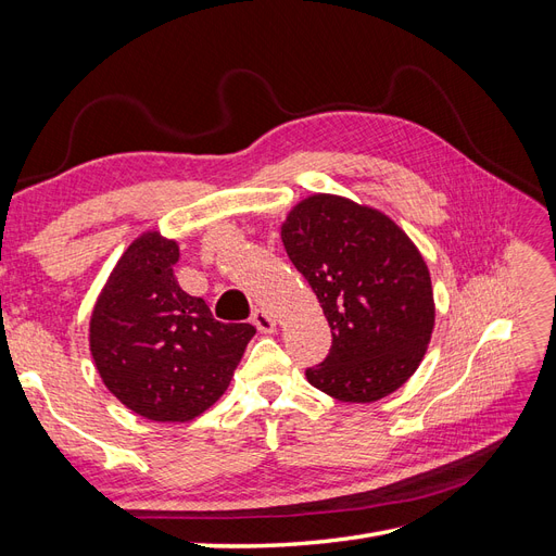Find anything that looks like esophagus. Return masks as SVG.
Returning <instances> with one entry per match:
<instances>
[{"label": "esophagus", "mask_w": 556, "mask_h": 556, "mask_svg": "<svg viewBox=\"0 0 556 556\" xmlns=\"http://www.w3.org/2000/svg\"><path fill=\"white\" fill-rule=\"evenodd\" d=\"M252 325H255L262 333H274L276 331V319L271 317V313L264 311V308H257L255 313H252Z\"/></svg>", "instance_id": "34e87169"}]
</instances>
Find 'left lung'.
Here are the masks:
<instances>
[{
  "label": "left lung",
  "instance_id": "left-lung-1",
  "mask_svg": "<svg viewBox=\"0 0 556 556\" xmlns=\"http://www.w3.org/2000/svg\"><path fill=\"white\" fill-rule=\"evenodd\" d=\"M331 327V350L306 368L319 392L371 403L396 392L422 362L433 331L429 268L384 213L345 197L313 194L280 227Z\"/></svg>",
  "mask_w": 556,
  "mask_h": 556
}]
</instances>
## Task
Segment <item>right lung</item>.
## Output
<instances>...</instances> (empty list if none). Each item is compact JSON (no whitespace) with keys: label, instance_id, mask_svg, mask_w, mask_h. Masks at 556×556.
<instances>
[{"label":"right lung","instance_id":"right-lung-1","mask_svg":"<svg viewBox=\"0 0 556 556\" xmlns=\"http://www.w3.org/2000/svg\"><path fill=\"white\" fill-rule=\"evenodd\" d=\"M178 243L146 231L117 260L90 317V352L109 392L153 422H190L225 394L255 327L217 323L180 290Z\"/></svg>","mask_w":556,"mask_h":556}]
</instances>
